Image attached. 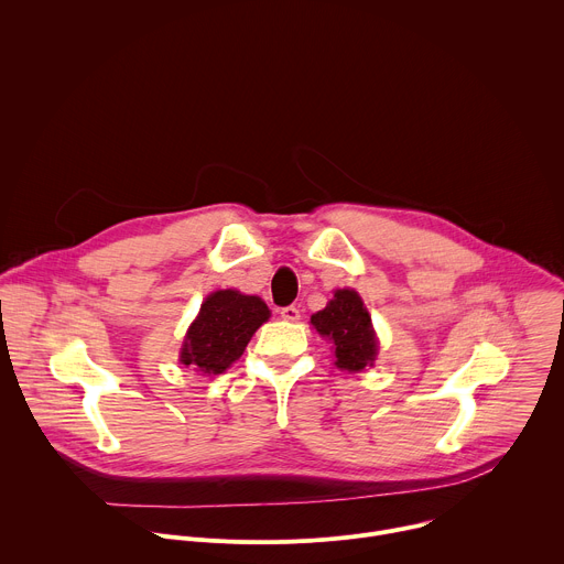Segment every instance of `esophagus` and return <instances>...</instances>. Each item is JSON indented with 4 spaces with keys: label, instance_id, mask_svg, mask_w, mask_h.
<instances>
[{
    "label": "esophagus",
    "instance_id": "34e87169",
    "mask_svg": "<svg viewBox=\"0 0 564 564\" xmlns=\"http://www.w3.org/2000/svg\"><path fill=\"white\" fill-rule=\"evenodd\" d=\"M281 316L285 318V321H299V307L296 305H285V307H281Z\"/></svg>",
    "mask_w": 564,
    "mask_h": 564
}]
</instances>
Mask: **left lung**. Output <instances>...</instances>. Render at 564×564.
Masks as SVG:
<instances>
[{"mask_svg": "<svg viewBox=\"0 0 564 564\" xmlns=\"http://www.w3.org/2000/svg\"><path fill=\"white\" fill-rule=\"evenodd\" d=\"M310 324L335 350V366L359 372L377 359V335L361 296L350 290H335L324 310L312 314Z\"/></svg>", "mask_w": 564, "mask_h": 564, "instance_id": "obj_1", "label": "left lung"}]
</instances>
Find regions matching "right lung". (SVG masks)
Masks as SVG:
<instances>
[{
  "label": "right lung",
  "instance_id": "obj_1",
  "mask_svg": "<svg viewBox=\"0 0 564 564\" xmlns=\"http://www.w3.org/2000/svg\"><path fill=\"white\" fill-rule=\"evenodd\" d=\"M268 318L270 307L259 296L238 290L212 292L185 335L181 364L203 375L225 372Z\"/></svg>",
  "mask_w": 564,
  "mask_h": 564
}]
</instances>
